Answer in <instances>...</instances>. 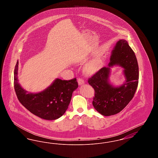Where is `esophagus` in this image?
Listing matches in <instances>:
<instances>
[{
	"mask_svg": "<svg viewBox=\"0 0 158 158\" xmlns=\"http://www.w3.org/2000/svg\"><path fill=\"white\" fill-rule=\"evenodd\" d=\"M77 82H78V84H79V85H83V84L85 83L84 81L83 80L82 78H78Z\"/></svg>",
	"mask_w": 158,
	"mask_h": 158,
	"instance_id": "1",
	"label": "esophagus"
}]
</instances>
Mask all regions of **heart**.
Listing matches in <instances>:
<instances>
[{
	"label": "heart",
	"instance_id": "heart-1",
	"mask_svg": "<svg viewBox=\"0 0 158 158\" xmlns=\"http://www.w3.org/2000/svg\"><path fill=\"white\" fill-rule=\"evenodd\" d=\"M102 67V62L100 59H95L89 62L85 68V72L88 75H92L98 72Z\"/></svg>",
	"mask_w": 158,
	"mask_h": 158
}]
</instances>
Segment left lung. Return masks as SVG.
Masks as SVG:
<instances>
[{
	"label": "left lung",
	"mask_w": 158,
	"mask_h": 158,
	"mask_svg": "<svg viewBox=\"0 0 158 158\" xmlns=\"http://www.w3.org/2000/svg\"><path fill=\"white\" fill-rule=\"evenodd\" d=\"M119 65L125 69L126 82L115 87L109 82L110 68ZM88 83L95 90L92 104L102 115L110 116L121 111L133 99L139 83V66L135 52L125 40H120L114 47L108 67L102 68Z\"/></svg>",
	"instance_id": "obj_1"
}]
</instances>
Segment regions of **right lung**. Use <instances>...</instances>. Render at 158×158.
I'll return each instance as SVG.
<instances>
[{"mask_svg": "<svg viewBox=\"0 0 158 158\" xmlns=\"http://www.w3.org/2000/svg\"><path fill=\"white\" fill-rule=\"evenodd\" d=\"M18 61L14 70V88L21 104L31 113L44 120H53L61 117L68 108L73 92L78 87L76 79L69 81L56 79L45 90L28 94L18 83Z\"/></svg>", "mask_w": 158, "mask_h": 158, "instance_id": "right-lung-1", "label": "right lung"}]
</instances>
